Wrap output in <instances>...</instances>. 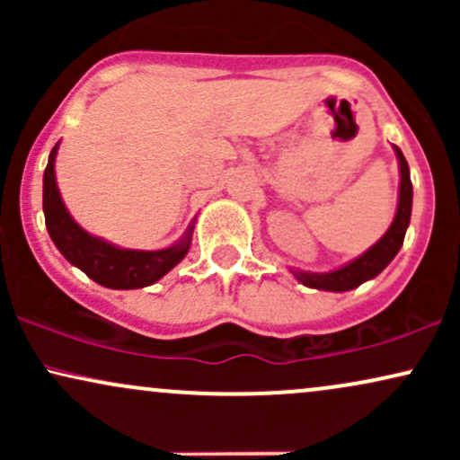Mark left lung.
Masks as SVG:
<instances>
[{"label": "left lung", "instance_id": "8db88e82", "mask_svg": "<svg viewBox=\"0 0 460 460\" xmlns=\"http://www.w3.org/2000/svg\"><path fill=\"white\" fill-rule=\"evenodd\" d=\"M395 155H398L400 164V197H398V209H395V218L392 226L387 229L381 240L376 242L369 251L363 252L361 257L352 260L346 266L337 268L331 272H303V270H292L294 277L300 283L307 285V288L315 289H326V292H348V289H355L361 283L369 281L376 274H381L387 263L398 255L400 246L404 242L406 226L411 220V205H413V183H411L409 175V164H406L402 151L398 146H394Z\"/></svg>", "mask_w": 460, "mask_h": 460}]
</instances>
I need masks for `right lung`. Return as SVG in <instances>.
Here are the masks:
<instances>
[{"instance_id":"add662e5","label":"right lung","mask_w":460,"mask_h":460,"mask_svg":"<svg viewBox=\"0 0 460 460\" xmlns=\"http://www.w3.org/2000/svg\"><path fill=\"white\" fill-rule=\"evenodd\" d=\"M56 153L58 145L49 153L43 175V212L47 231L66 261H71L103 288L138 289L160 281L164 274L171 272L186 257L190 240H192V225L177 244L162 248V251L119 248L84 231L62 203L56 183Z\"/></svg>"}]
</instances>
